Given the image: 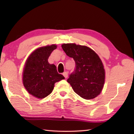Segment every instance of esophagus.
<instances>
[{
    "label": "esophagus",
    "instance_id": "34e87169",
    "mask_svg": "<svg viewBox=\"0 0 134 134\" xmlns=\"http://www.w3.org/2000/svg\"><path fill=\"white\" fill-rule=\"evenodd\" d=\"M63 76H64V77L66 79V78H67V77H68V73H67V72H63Z\"/></svg>",
    "mask_w": 134,
    "mask_h": 134
}]
</instances>
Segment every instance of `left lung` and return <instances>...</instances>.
Returning a JSON list of instances; mask_svg holds the SVG:
<instances>
[{"mask_svg": "<svg viewBox=\"0 0 134 134\" xmlns=\"http://www.w3.org/2000/svg\"><path fill=\"white\" fill-rule=\"evenodd\" d=\"M62 48L76 63L67 82L74 92L85 99H92L100 93L105 83V71L99 55L89 47L63 44Z\"/></svg>", "mask_w": 134, "mask_h": 134, "instance_id": "8db88e82", "label": "left lung"}]
</instances>
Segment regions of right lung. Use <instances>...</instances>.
<instances>
[{
	"instance_id": "add662e5",
	"label": "right lung",
	"mask_w": 134,
	"mask_h": 134,
	"mask_svg": "<svg viewBox=\"0 0 134 134\" xmlns=\"http://www.w3.org/2000/svg\"><path fill=\"white\" fill-rule=\"evenodd\" d=\"M56 45L38 48L27 59L23 71V84L33 96L43 99L53 92L54 84L64 79L58 74L56 66L49 64L48 59Z\"/></svg>"
}]
</instances>
